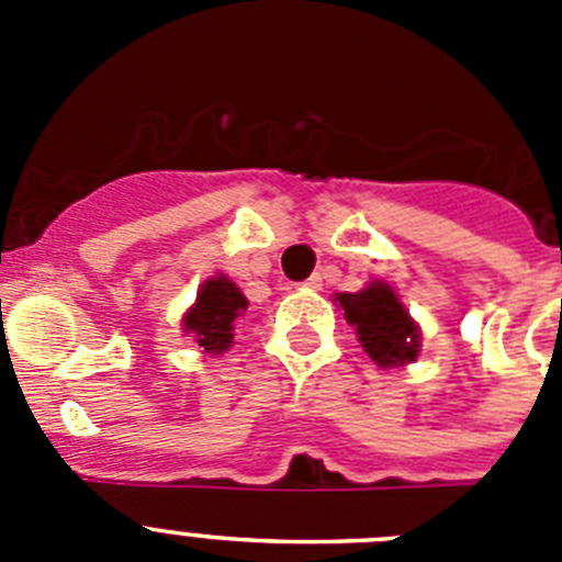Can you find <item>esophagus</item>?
Wrapping results in <instances>:
<instances>
[{
  "mask_svg": "<svg viewBox=\"0 0 562 562\" xmlns=\"http://www.w3.org/2000/svg\"><path fill=\"white\" fill-rule=\"evenodd\" d=\"M301 286H306V290H321V286H324V278H321V276H317V272H315V276L306 278V281H304V284H301Z\"/></svg>",
  "mask_w": 562,
  "mask_h": 562,
  "instance_id": "1",
  "label": "esophagus"
}]
</instances>
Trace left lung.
I'll return each instance as SVG.
<instances>
[{"label": "left lung", "instance_id": "8db88e82", "mask_svg": "<svg viewBox=\"0 0 562 562\" xmlns=\"http://www.w3.org/2000/svg\"><path fill=\"white\" fill-rule=\"evenodd\" d=\"M342 317L355 326L366 355L380 369H402L422 355V329L389 281H369L360 292H337Z\"/></svg>", "mask_w": 562, "mask_h": 562}]
</instances>
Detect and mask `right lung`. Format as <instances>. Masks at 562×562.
I'll use <instances>...</instances> for the list:
<instances>
[{
    "label": "right lung",
    "mask_w": 562,
    "mask_h": 562,
    "mask_svg": "<svg viewBox=\"0 0 562 562\" xmlns=\"http://www.w3.org/2000/svg\"><path fill=\"white\" fill-rule=\"evenodd\" d=\"M247 297L225 272L202 281L196 301L182 315V331L202 349V355H225L233 342V324L245 315Z\"/></svg>",
    "instance_id": "right-lung-1"
}]
</instances>
